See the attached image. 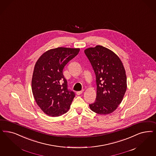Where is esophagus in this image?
Segmentation results:
<instances>
[{
	"label": "esophagus",
	"instance_id": "obj_1",
	"mask_svg": "<svg viewBox=\"0 0 156 156\" xmlns=\"http://www.w3.org/2000/svg\"><path fill=\"white\" fill-rule=\"evenodd\" d=\"M83 93V91H76V94L77 95H80V94H81L82 93Z\"/></svg>",
	"mask_w": 156,
	"mask_h": 156
}]
</instances>
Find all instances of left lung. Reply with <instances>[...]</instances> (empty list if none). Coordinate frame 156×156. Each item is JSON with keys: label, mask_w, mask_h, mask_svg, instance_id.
Wrapping results in <instances>:
<instances>
[{"label": "left lung", "mask_w": 156, "mask_h": 156, "mask_svg": "<svg viewBox=\"0 0 156 156\" xmlns=\"http://www.w3.org/2000/svg\"><path fill=\"white\" fill-rule=\"evenodd\" d=\"M84 52L96 76V99L89 107L98 114L111 113L122 101L127 89L123 63L112 51L101 45L86 48Z\"/></svg>", "instance_id": "obj_1"}]
</instances>
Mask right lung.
<instances>
[{
  "label": "right lung",
  "instance_id": "right-lung-1",
  "mask_svg": "<svg viewBox=\"0 0 156 156\" xmlns=\"http://www.w3.org/2000/svg\"><path fill=\"white\" fill-rule=\"evenodd\" d=\"M80 51V48L65 47L51 49L36 62L32 80L33 95L46 115L57 117L69 110L75 93L67 89L63 70Z\"/></svg>",
  "mask_w": 156,
  "mask_h": 156
}]
</instances>
